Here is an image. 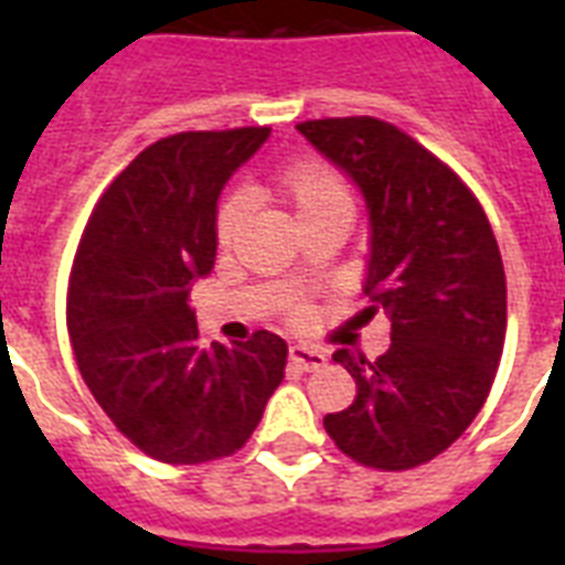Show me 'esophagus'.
Returning a JSON list of instances; mask_svg holds the SVG:
<instances>
[{
    "label": "esophagus",
    "instance_id": "obj_1",
    "mask_svg": "<svg viewBox=\"0 0 565 565\" xmlns=\"http://www.w3.org/2000/svg\"><path fill=\"white\" fill-rule=\"evenodd\" d=\"M290 363L305 372H317L326 366V354L310 349V345H290Z\"/></svg>",
    "mask_w": 565,
    "mask_h": 565
}]
</instances>
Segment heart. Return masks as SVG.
Masks as SVG:
<instances>
[{
  "instance_id": "obj_1",
  "label": "heart",
  "mask_w": 565,
  "mask_h": 565,
  "mask_svg": "<svg viewBox=\"0 0 565 565\" xmlns=\"http://www.w3.org/2000/svg\"><path fill=\"white\" fill-rule=\"evenodd\" d=\"M273 188L281 195L284 202L290 204L296 220L305 222L326 216V213L352 211V193L343 175L331 170L326 161L319 158H292L284 161L278 170L273 172ZM246 216V199L239 193L222 195L213 213V237L220 246H228L234 234H237L239 222ZM313 317L308 301H292L287 305V319L292 326H305Z\"/></svg>"
}]
</instances>
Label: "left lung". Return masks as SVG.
Returning a JSON list of instances; mask_svg holds the SVG:
<instances>
[{
    "label": "left lung",
    "mask_w": 565,
    "mask_h": 565,
    "mask_svg": "<svg viewBox=\"0 0 565 565\" xmlns=\"http://www.w3.org/2000/svg\"><path fill=\"white\" fill-rule=\"evenodd\" d=\"M296 128L363 190L372 225L363 319L384 310L393 340L377 361L334 354L358 395L328 413V437L354 463L416 469L472 425L495 381L508 331L499 243L466 181L393 122L328 117Z\"/></svg>",
    "instance_id": "8db88e82"
}]
</instances>
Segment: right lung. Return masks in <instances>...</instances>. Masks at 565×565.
Instances as JSON below:
<instances>
[{"instance_id":"obj_1","label":"right lung","mask_w":565,"mask_h":565,"mask_svg":"<svg viewBox=\"0 0 565 565\" xmlns=\"http://www.w3.org/2000/svg\"><path fill=\"white\" fill-rule=\"evenodd\" d=\"M266 137L248 126L146 146L99 195L75 248L66 331L78 372L119 434L161 463L239 451L284 377L281 337L204 349L188 305L213 269L220 190Z\"/></svg>"}]
</instances>
